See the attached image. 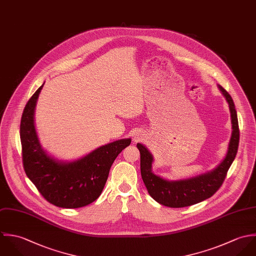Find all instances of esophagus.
<instances>
[{"label":"esophagus","instance_id":"esophagus-1","mask_svg":"<svg viewBox=\"0 0 256 256\" xmlns=\"http://www.w3.org/2000/svg\"><path fill=\"white\" fill-rule=\"evenodd\" d=\"M138 138H140V136H138ZM136 140H138V138H136Z\"/></svg>","mask_w":256,"mask_h":256}]
</instances>
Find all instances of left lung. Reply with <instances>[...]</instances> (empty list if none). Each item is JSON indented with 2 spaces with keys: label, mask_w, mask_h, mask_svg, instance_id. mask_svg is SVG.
I'll use <instances>...</instances> for the list:
<instances>
[{
  "label": "left lung",
  "mask_w": 256,
  "mask_h": 256,
  "mask_svg": "<svg viewBox=\"0 0 256 256\" xmlns=\"http://www.w3.org/2000/svg\"><path fill=\"white\" fill-rule=\"evenodd\" d=\"M218 89L228 102L232 132L224 160L212 171L188 179L170 181L152 172L154 156L142 144L136 146L140 152V172L150 195L159 204L170 208H183L200 203L212 197L222 186L238 148L240 128L236 110L230 95L218 85Z\"/></svg>",
  "instance_id": "left-lung-1"
}]
</instances>
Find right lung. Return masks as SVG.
<instances>
[{
  "label": "right lung",
  "mask_w": 256,
  "mask_h": 256,
  "mask_svg": "<svg viewBox=\"0 0 256 256\" xmlns=\"http://www.w3.org/2000/svg\"><path fill=\"white\" fill-rule=\"evenodd\" d=\"M42 87L26 102L20 120L26 174L50 204L65 208L85 206L100 197L112 162L132 140H116L74 161L53 158L42 148L34 128V108Z\"/></svg>",
  "instance_id": "add662e5"
}]
</instances>
